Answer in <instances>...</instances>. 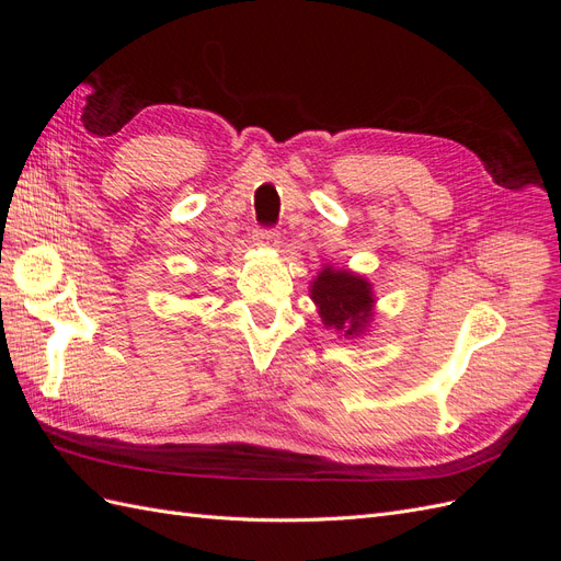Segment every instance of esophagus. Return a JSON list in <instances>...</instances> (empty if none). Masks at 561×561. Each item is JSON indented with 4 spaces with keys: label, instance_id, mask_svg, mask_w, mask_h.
I'll return each instance as SVG.
<instances>
[{
    "label": "esophagus",
    "instance_id": "1",
    "mask_svg": "<svg viewBox=\"0 0 561 561\" xmlns=\"http://www.w3.org/2000/svg\"><path fill=\"white\" fill-rule=\"evenodd\" d=\"M254 243L262 248H276L278 245V233L268 231V229H257L254 231Z\"/></svg>",
    "mask_w": 561,
    "mask_h": 561
}]
</instances>
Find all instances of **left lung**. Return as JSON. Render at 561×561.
I'll list each match as a JSON object with an SVG mask.
<instances>
[{"instance_id": "left-lung-1", "label": "left lung", "mask_w": 561, "mask_h": 561, "mask_svg": "<svg viewBox=\"0 0 561 561\" xmlns=\"http://www.w3.org/2000/svg\"><path fill=\"white\" fill-rule=\"evenodd\" d=\"M322 325L334 330L342 339H360L375 320L377 297L375 287L351 268L325 264L309 285Z\"/></svg>"}]
</instances>
